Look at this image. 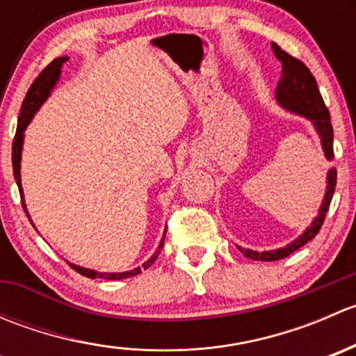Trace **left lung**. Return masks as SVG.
Here are the masks:
<instances>
[{
    "label": "left lung",
    "instance_id": "obj_1",
    "mask_svg": "<svg viewBox=\"0 0 356 356\" xmlns=\"http://www.w3.org/2000/svg\"><path fill=\"white\" fill-rule=\"evenodd\" d=\"M272 49H274L275 58H277L282 65L281 82H279L277 91H275V98H277V102L281 103L286 110L303 115V117L310 118V120L314 122L315 129H317V132L321 134L322 148H324L325 156H327V160H332L334 132L331 124V115H329L327 106H325L321 91H318L317 81H315L312 72L308 70V67L305 65L301 60L291 56L288 51H284V49L279 44H275V42H272ZM336 168H331L327 175V191H325V198L321 207V211H318V217L312 222V225L303 232V236H300L296 241H293L286 248H281V250L258 253V251L239 248L241 253L245 254V257L251 258V260L258 261L282 260V258L289 257L291 253L300 250L301 246L307 245L308 241H312V239L318 234V231H321L322 224H324L325 220V213L329 211V204H331L334 188H336Z\"/></svg>",
    "mask_w": 356,
    "mask_h": 356
}]
</instances>
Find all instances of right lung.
I'll list each match as a JSON object with an SVG mask.
<instances>
[{
	"instance_id": "obj_1",
	"label": "right lung",
	"mask_w": 356,
	"mask_h": 356,
	"mask_svg": "<svg viewBox=\"0 0 356 356\" xmlns=\"http://www.w3.org/2000/svg\"><path fill=\"white\" fill-rule=\"evenodd\" d=\"M67 60L68 58H65V56H62V58H55L51 63H49V65H46L44 68H42L41 74L35 77V81L32 82L31 88H29L27 95H25V98H24L22 108H20L19 125H17V132H15V138H13V146H12V163H13V177H15L17 186H19L20 198H22V207H24L25 213H27V208H25L24 196H22V186H20V155H22L24 131H25V127H27L29 122H31V118L34 117L35 111H38L39 106H41V103L49 96L53 86H55L56 81H58L60 72H62V65L67 62ZM27 217H29V213H27ZM163 239H165V236H163ZM163 239H161L156 253L153 254V257L149 258V260L146 261L143 267L134 268V270L122 272V274H102V272L89 270V268H82V267H77V265H72V264H70V267L74 268L75 272H79V274L84 275V277H89V279L99 277V279H110V281H118V279L134 277V275L141 274L143 268L146 270L148 267H152L153 261H155L158 258V254H160V250L163 248Z\"/></svg>"
}]
</instances>
